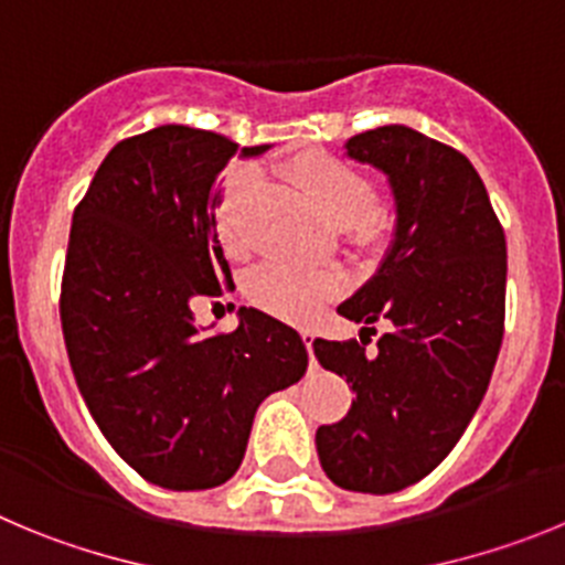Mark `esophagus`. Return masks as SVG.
Segmentation results:
<instances>
[{"instance_id":"1","label":"esophagus","mask_w":565,"mask_h":565,"mask_svg":"<svg viewBox=\"0 0 565 565\" xmlns=\"http://www.w3.org/2000/svg\"><path fill=\"white\" fill-rule=\"evenodd\" d=\"M301 338H303V343H307V352H309V369H315V365H318V360H315V354H312L315 334H312V332H301Z\"/></svg>"}]
</instances>
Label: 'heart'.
<instances>
[{
    "label": "heart",
    "instance_id": "obj_1",
    "mask_svg": "<svg viewBox=\"0 0 565 565\" xmlns=\"http://www.w3.org/2000/svg\"><path fill=\"white\" fill-rule=\"evenodd\" d=\"M289 174L307 191L312 205L334 227H345L358 242H377L388 227V216L374 205L371 182L354 166L329 154H301L289 162ZM258 185L253 169H236L225 180L216 200V233L231 256H245L250 238L245 231V207ZM340 276L334 270H312L301 264L273 262L258 267L250 276L247 292L256 307L281 320L303 323L318 315V309L334 298Z\"/></svg>",
    "mask_w": 565,
    "mask_h": 565
}]
</instances>
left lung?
I'll list each match as a JSON object with an SVG mask.
<instances>
[{
	"mask_svg": "<svg viewBox=\"0 0 565 565\" xmlns=\"http://www.w3.org/2000/svg\"><path fill=\"white\" fill-rule=\"evenodd\" d=\"M345 154L388 177L394 242L377 273L338 307L358 340H315V358L352 385V408L315 434L343 490L388 495L425 479L479 411L504 338L507 238L479 171L408 126L354 135ZM392 329L364 352L371 322Z\"/></svg>",
	"mask_w": 565,
	"mask_h": 565,
	"instance_id": "8db88e82",
	"label": "left lung"
}]
</instances>
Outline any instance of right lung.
Listing matches in <instances>:
<instances>
[{
    "instance_id": "1",
    "label": "right lung",
    "mask_w": 565,
    "mask_h": 565,
    "mask_svg": "<svg viewBox=\"0 0 565 565\" xmlns=\"http://www.w3.org/2000/svg\"><path fill=\"white\" fill-rule=\"evenodd\" d=\"M267 149L157 126L106 154L73 213L61 329L75 383L120 459L166 490L225 484L258 405L307 371L281 320L242 307L233 332L205 334L191 309L231 284L216 180Z\"/></svg>"
}]
</instances>
